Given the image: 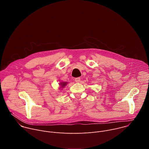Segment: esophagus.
<instances>
[{
	"label": "esophagus",
	"instance_id": "esophagus-1",
	"mask_svg": "<svg viewBox=\"0 0 149 149\" xmlns=\"http://www.w3.org/2000/svg\"><path fill=\"white\" fill-rule=\"evenodd\" d=\"M75 81L77 82H79L80 81H81V78H79V77L78 78H75Z\"/></svg>",
	"mask_w": 149,
	"mask_h": 149
}]
</instances>
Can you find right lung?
I'll return each instance as SVG.
<instances>
[{
    "label": "right lung",
    "instance_id": "add662e5",
    "mask_svg": "<svg viewBox=\"0 0 149 149\" xmlns=\"http://www.w3.org/2000/svg\"><path fill=\"white\" fill-rule=\"evenodd\" d=\"M67 84V82H62V83H61V84H59L61 85V87L62 88V87H64L66 86Z\"/></svg>",
    "mask_w": 149,
    "mask_h": 149
}]
</instances>
